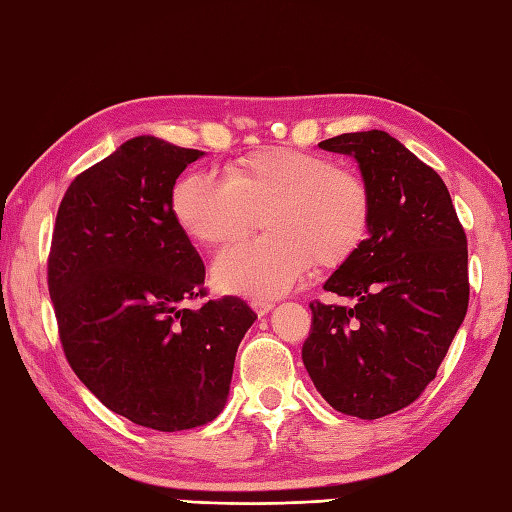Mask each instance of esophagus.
<instances>
[{"instance_id": "esophagus-1", "label": "esophagus", "mask_w": 512, "mask_h": 512, "mask_svg": "<svg viewBox=\"0 0 512 512\" xmlns=\"http://www.w3.org/2000/svg\"><path fill=\"white\" fill-rule=\"evenodd\" d=\"M252 307H254V312L258 316H267L269 312L274 310V303H269V301H252Z\"/></svg>"}]
</instances>
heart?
I'll use <instances>...</instances> for the list:
<instances>
[{
	"mask_svg": "<svg viewBox=\"0 0 512 512\" xmlns=\"http://www.w3.org/2000/svg\"><path fill=\"white\" fill-rule=\"evenodd\" d=\"M173 216L200 245L225 247L263 216L267 229L214 263L220 289L274 298L303 281L312 263L345 265L370 234L372 194L359 173L298 149H263L238 160L229 178L196 171L171 198Z\"/></svg>",
	"mask_w": 512,
	"mask_h": 512,
	"instance_id": "b5f03b06",
	"label": "heart"
}]
</instances>
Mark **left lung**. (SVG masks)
Wrapping results in <instances>:
<instances>
[{
  "label": "left lung",
  "instance_id": "1",
  "mask_svg": "<svg viewBox=\"0 0 512 512\" xmlns=\"http://www.w3.org/2000/svg\"><path fill=\"white\" fill-rule=\"evenodd\" d=\"M318 147L359 162L372 225L323 285L352 305L310 303L303 363L334 410L379 419L421 397L464 323L466 231L439 173L390 133H343Z\"/></svg>",
  "mask_w": 512,
  "mask_h": 512
}]
</instances>
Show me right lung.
<instances>
[{"mask_svg":"<svg viewBox=\"0 0 512 512\" xmlns=\"http://www.w3.org/2000/svg\"><path fill=\"white\" fill-rule=\"evenodd\" d=\"M202 156L153 136L124 142L60 202L48 294L64 356L106 408L138 426H205L225 408L256 314L207 296L205 265L173 216V185Z\"/></svg>","mask_w":512,"mask_h":512,"instance_id":"1","label":"right lung"}]
</instances>
